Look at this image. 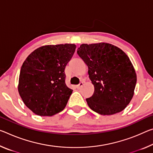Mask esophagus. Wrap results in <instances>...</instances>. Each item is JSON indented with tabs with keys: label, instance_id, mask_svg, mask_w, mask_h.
<instances>
[{
	"label": "esophagus",
	"instance_id": "1",
	"mask_svg": "<svg viewBox=\"0 0 153 153\" xmlns=\"http://www.w3.org/2000/svg\"><path fill=\"white\" fill-rule=\"evenodd\" d=\"M83 84H84L83 82H80V83H79V84H78V85L76 86V88H77V89H79L82 86H83Z\"/></svg>",
	"mask_w": 153,
	"mask_h": 153
}]
</instances>
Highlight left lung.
<instances>
[{
	"instance_id": "obj_1",
	"label": "left lung",
	"mask_w": 153,
	"mask_h": 153,
	"mask_svg": "<svg viewBox=\"0 0 153 153\" xmlns=\"http://www.w3.org/2000/svg\"><path fill=\"white\" fill-rule=\"evenodd\" d=\"M88 68L94 85L92 97L86 99L92 110L101 115L123 111L134 94L137 76L127 55L108 43L82 44L77 51Z\"/></svg>"
}]
</instances>
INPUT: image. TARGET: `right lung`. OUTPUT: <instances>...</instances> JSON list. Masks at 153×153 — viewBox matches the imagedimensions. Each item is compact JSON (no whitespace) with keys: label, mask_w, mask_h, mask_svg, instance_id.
Segmentation results:
<instances>
[{"label":"right lung","mask_w":153,"mask_h":153,"mask_svg":"<svg viewBox=\"0 0 153 153\" xmlns=\"http://www.w3.org/2000/svg\"><path fill=\"white\" fill-rule=\"evenodd\" d=\"M76 48L69 43L42 46L23 62L18 92L35 114L52 116L64 110L73 91L65 84V69Z\"/></svg>","instance_id":"add662e5"}]
</instances>
